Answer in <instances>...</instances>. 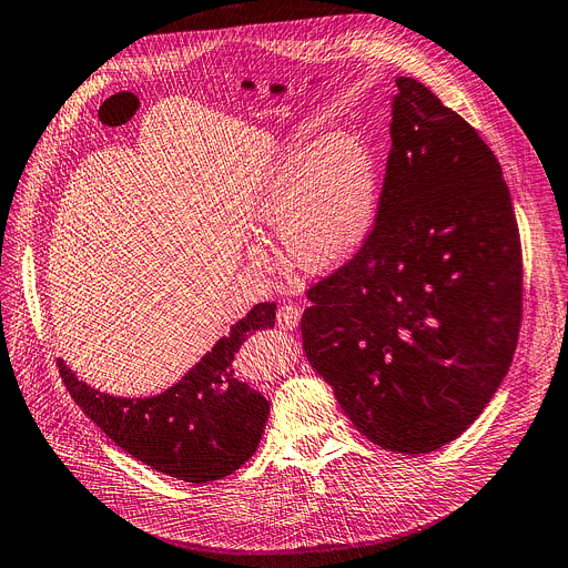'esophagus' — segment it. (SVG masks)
<instances>
[{"instance_id": "1", "label": "esophagus", "mask_w": 568, "mask_h": 568, "mask_svg": "<svg viewBox=\"0 0 568 568\" xmlns=\"http://www.w3.org/2000/svg\"><path fill=\"white\" fill-rule=\"evenodd\" d=\"M298 320H301V308L292 306V304L281 306L276 313V322L281 328H294L298 324Z\"/></svg>"}]
</instances>
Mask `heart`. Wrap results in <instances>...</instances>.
I'll use <instances>...</instances> for the list:
<instances>
[{"instance_id": "b5f03b06", "label": "heart", "mask_w": 568, "mask_h": 568, "mask_svg": "<svg viewBox=\"0 0 568 568\" xmlns=\"http://www.w3.org/2000/svg\"><path fill=\"white\" fill-rule=\"evenodd\" d=\"M382 203V166L369 143L352 132L315 141L298 132L278 145L255 178L248 223L278 233L287 257L308 274H326L352 260L374 231ZM255 264L267 251L251 244Z\"/></svg>"}]
</instances>
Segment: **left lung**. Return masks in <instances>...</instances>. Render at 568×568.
<instances>
[{"label": "left lung", "instance_id": "8db88e82", "mask_svg": "<svg viewBox=\"0 0 568 568\" xmlns=\"http://www.w3.org/2000/svg\"><path fill=\"white\" fill-rule=\"evenodd\" d=\"M395 84L379 216L308 290L301 335L365 438L427 455L479 418L509 372L523 262L490 148L418 80Z\"/></svg>", "mask_w": 568, "mask_h": 568}]
</instances>
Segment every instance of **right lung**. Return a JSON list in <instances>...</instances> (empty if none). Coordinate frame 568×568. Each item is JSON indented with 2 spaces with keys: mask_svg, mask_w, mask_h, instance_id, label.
Here are the masks:
<instances>
[{
  "mask_svg": "<svg viewBox=\"0 0 568 568\" xmlns=\"http://www.w3.org/2000/svg\"><path fill=\"white\" fill-rule=\"evenodd\" d=\"M276 304H255L178 384L153 397H113L80 382L61 358V379L89 418L128 455L158 473L205 484L246 464L270 418V402L235 376V354Z\"/></svg>",
  "mask_w": 568,
  "mask_h": 568,
  "instance_id": "1",
  "label": "right lung"
}]
</instances>
